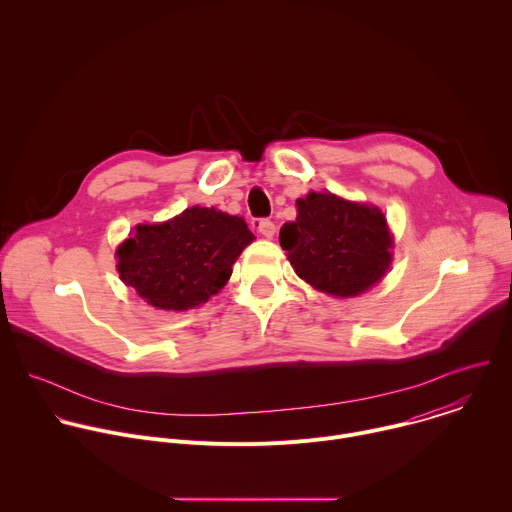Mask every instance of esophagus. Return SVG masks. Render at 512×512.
Here are the masks:
<instances>
[{"label": "esophagus", "mask_w": 512, "mask_h": 512, "mask_svg": "<svg viewBox=\"0 0 512 512\" xmlns=\"http://www.w3.org/2000/svg\"><path fill=\"white\" fill-rule=\"evenodd\" d=\"M257 231H259L263 237L271 239V237L275 235V225L269 221V218H261V221H257Z\"/></svg>", "instance_id": "esophagus-1"}]
</instances>
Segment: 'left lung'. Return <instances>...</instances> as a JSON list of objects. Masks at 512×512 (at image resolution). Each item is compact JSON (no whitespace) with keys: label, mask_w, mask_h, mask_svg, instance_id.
I'll return each instance as SVG.
<instances>
[{"label":"left lung","mask_w":512,"mask_h":512,"mask_svg":"<svg viewBox=\"0 0 512 512\" xmlns=\"http://www.w3.org/2000/svg\"><path fill=\"white\" fill-rule=\"evenodd\" d=\"M298 218L285 223L279 243L296 273L326 294L352 298L381 281L393 239L379 208L310 192L298 198Z\"/></svg>","instance_id":"1"}]
</instances>
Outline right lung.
Listing matches in <instances>:
<instances>
[{
	"label": "right lung",
	"mask_w": 512,
	"mask_h": 512,
	"mask_svg": "<svg viewBox=\"0 0 512 512\" xmlns=\"http://www.w3.org/2000/svg\"><path fill=\"white\" fill-rule=\"evenodd\" d=\"M253 239L241 216L192 206L168 223L139 225L117 249V269L154 308L190 310L227 283Z\"/></svg>",
	"instance_id": "right-lung-1"
}]
</instances>
